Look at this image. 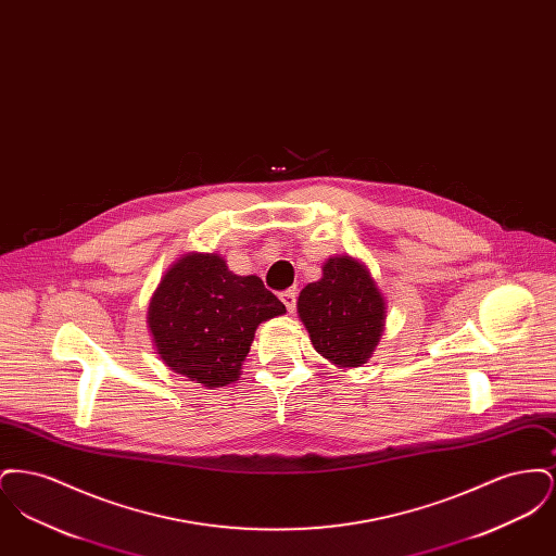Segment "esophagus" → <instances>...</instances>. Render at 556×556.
<instances>
[{
  "label": "esophagus",
  "instance_id": "obj_1",
  "mask_svg": "<svg viewBox=\"0 0 556 556\" xmlns=\"http://www.w3.org/2000/svg\"><path fill=\"white\" fill-rule=\"evenodd\" d=\"M295 298H298V291L295 290H286L281 293V302L286 304V308L293 313L295 311Z\"/></svg>",
  "mask_w": 556,
  "mask_h": 556
}]
</instances>
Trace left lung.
I'll use <instances>...</instances> for the list:
<instances>
[{"label": "left lung", "mask_w": 556, "mask_h": 556, "mask_svg": "<svg viewBox=\"0 0 556 556\" xmlns=\"http://www.w3.org/2000/svg\"><path fill=\"white\" fill-rule=\"evenodd\" d=\"M298 315L318 354L340 367H361L379 342L386 304L365 265L329 258L323 279L300 291Z\"/></svg>", "instance_id": "left-lung-1"}]
</instances>
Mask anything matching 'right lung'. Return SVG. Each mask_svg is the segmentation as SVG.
I'll list each match as a JSON object with an SVG mask.
<instances>
[{"instance_id": "right-lung-1", "label": "right lung", "mask_w": 556, "mask_h": 556, "mask_svg": "<svg viewBox=\"0 0 556 556\" xmlns=\"http://www.w3.org/2000/svg\"><path fill=\"white\" fill-rule=\"evenodd\" d=\"M283 313L256 275H233L216 254H189L164 275L148 323L164 365L220 388L238 379L256 327Z\"/></svg>"}]
</instances>
